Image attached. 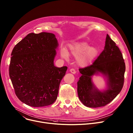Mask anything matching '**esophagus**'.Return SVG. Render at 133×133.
<instances>
[{"label": "esophagus", "mask_w": 133, "mask_h": 133, "mask_svg": "<svg viewBox=\"0 0 133 133\" xmlns=\"http://www.w3.org/2000/svg\"><path fill=\"white\" fill-rule=\"evenodd\" d=\"M70 72L71 73H72V74H75L76 73V70L74 69H73V68H72V69H70Z\"/></svg>", "instance_id": "1"}]
</instances>
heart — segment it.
Returning a JSON list of instances; mask_svg holds the SVG:
<instances>
[{
    "label": "heart",
    "instance_id": "obj_1",
    "mask_svg": "<svg viewBox=\"0 0 133 133\" xmlns=\"http://www.w3.org/2000/svg\"><path fill=\"white\" fill-rule=\"evenodd\" d=\"M70 54L77 58V63L81 66H85L92 61L98 54V51L95 47H90L85 42H78L70 44L69 46ZM61 56L67 59L69 57L67 50L63 48L61 50Z\"/></svg>",
    "mask_w": 133,
    "mask_h": 133
}]
</instances>
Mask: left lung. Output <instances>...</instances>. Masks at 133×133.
Listing matches in <instances>:
<instances>
[{
  "label": "left lung",
  "instance_id": "8db88e82",
  "mask_svg": "<svg viewBox=\"0 0 133 133\" xmlns=\"http://www.w3.org/2000/svg\"><path fill=\"white\" fill-rule=\"evenodd\" d=\"M125 63L116 44L107 34L104 49L90 66L79 68L82 75L77 82L79 100L85 107H104L120 93L124 83ZM102 74L107 79V89L99 91L92 81L95 75Z\"/></svg>",
  "mask_w": 133,
  "mask_h": 133
}]
</instances>
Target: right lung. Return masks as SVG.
<instances>
[{"mask_svg": "<svg viewBox=\"0 0 133 133\" xmlns=\"http://www.w3.org/2000/svg\"><path fill=\"white\" fill-rule=\"evenodd\" d=\"M58 42L55 35L30 33L13 48L9 74L16 96L32 107L52 104L66 66L54 65Z\"/></svg>", "mask_w": 133, "mask_h": 133, "instance_id": "right-lung-1", "label": "right lung"}]
</instances>
